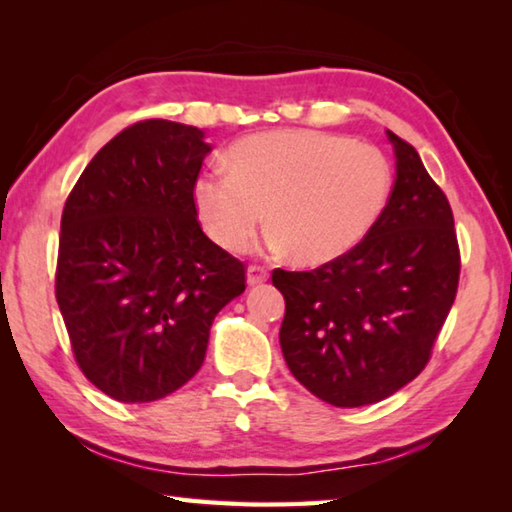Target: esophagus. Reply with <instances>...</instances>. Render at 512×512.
Listing matches in <instances>:
<instances>
[{
	"label": "esophagus",
	"instance_id": "34e87169",
	"mask_svg": "<svg viewBox=\"0 0 512 512\" xmlns=\"http://www.w3.org/2000/svg\"><path fill=\"white\" fill-rule=\"evenodd\" d=\"M246 280H248L250 287H257V284H264L268 280V271L259 264H250L248 271H246Z\"/></svg>",
	"mask_w": 512,
	"mask_h": 512
}]
</instances>
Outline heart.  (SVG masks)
Segmentation results:
<instances>
[{
	"mask_svg": "<svg viewBox=\"0 0 512 512\" xmlns=\"http://www.w3.org/2000/svg\"><path fill=\"white\" fill-rule=\"evenodd\" d=\"M228 173L203 171L192 198L216 244L241 253L264 219L268 244L300 264L339 259L368 235L391 192V167L370 144L316 131H271L230 146Z\"/></svg>",
	"mask_w": 512,
	"mask_h": 512,
	"instance_id": "heart-1",
	"label": "heart"
}]
</instances>
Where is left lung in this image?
<instances>
[{
    "label": "left lung",
    "instance_id": "obj_1",
    "mask_svg": "<svg viewBox=\"0 0 512 512\" xmlns=\"http://www.w3.org/2000/svg\"><path fill=\"white\" fill-rule=\"evenodd\" d=\"M386 135L395 185L368 235L314 271H273L287 302L284 361L309 393L343 409L386 400L420 375L461 275L447 196L418 151Z\"/></svg>",
    "mask_w": 512,
    "mask_h": 512
}]
</instances>
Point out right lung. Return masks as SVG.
I'll list each match as a JSON object with an SVG mask.
<instances>
[{
	"mask_svg": "<svg viewBox=\"0 0 512 512\" xmlns=\"http://www.w3.org/2000/svg\"><path fill=\"white\" fill-rule=\"evenodd\" d=\"M210 151L196 126L137 121L67 196L56 300L83 375L117 402L185 386L214 316L246 289V266L196 219L192 187Z\"/></svg>",
	"mask_w": 512,
	"mask_h": 512,
	"instance_id": "1",
	"label": "right lung"
}]
</instances>
